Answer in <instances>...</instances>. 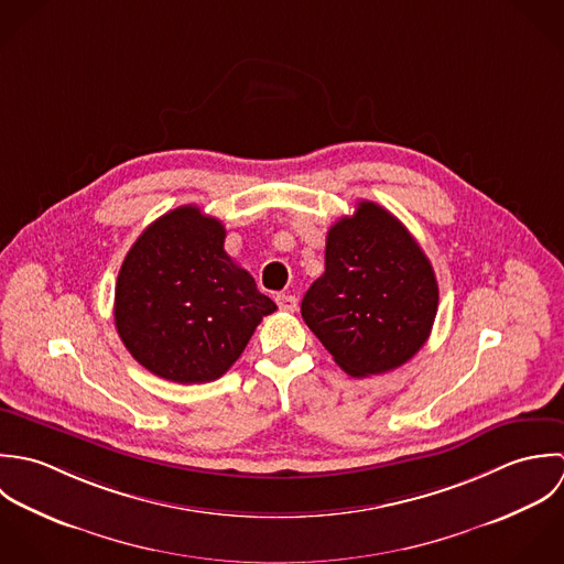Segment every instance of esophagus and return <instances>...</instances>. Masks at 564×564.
<instances>
[{
  "instance_id": "obj_1",
  "label": "esophagus",
  "mask_w": 564,
  "mask_h": 564,
  "mask_svg": "<svg viewBox=\"0 0 564 564\" xmlns=\"http://www.w3.org/2000/svg\"><path fill=\"white\" fill-rule=\"evenodd\" d=\"M276 305H279L281 312H296L299 299L292 296V294H279V296H276Z\"/></svg>"
}]
</instances>
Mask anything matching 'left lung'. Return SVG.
Masks as SVG:
<instances>
[{
    "label": "left lung",
    "instance_id": "1",
    "mask_svg": "<svg viewBox=\"0 0 564 564\" xmlns=\"http://www.w3.org/2000/svg\"><path fill=\"white\" fill-rule=\"evenodd\" d=\"M438 312L434 268L390 212L361 200L327 232L325 274L301 314L350 377L399 368L427 341Z\"/></svg>",
    "mask_w": 564,
    "mask_h": 564
}]
</instances>
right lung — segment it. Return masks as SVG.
I'll return each mask as SVG.
<instances>
[{
    "instance_id": "obj_1",
    "label": "right lung",
    "mask_w": 564,
    "mask_h": 564,
    "mask_svg": "<svg viewBox=\"0 0 564 564\" xmlns=\"http://www.w3.org/2000/svg\"><path fill=\"white\" fill-rule=\"evenodd\" d=\"M225 226L178 207L128 250L115 285V327L152 375L207 383L237 361L276 305L225 250Z\"/></svg>"
}]
</instances>
